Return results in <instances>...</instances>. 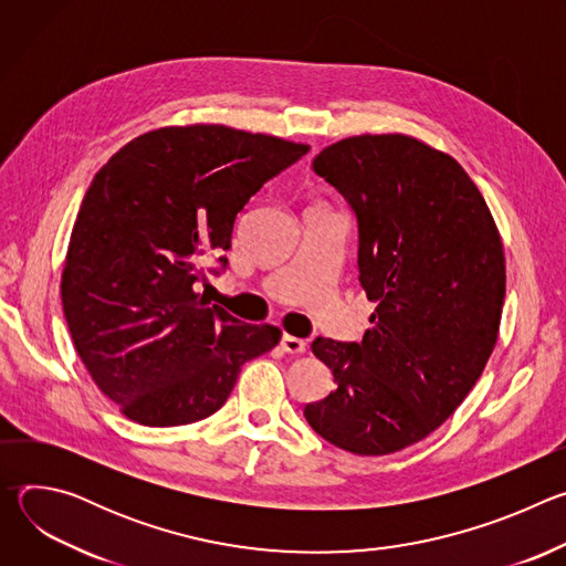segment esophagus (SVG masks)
<instances>
[{
	"instance_id": "esophagus-1",
	"label": "esophagus",
	"mask_w": 566,
	"mask_h": 566,
	"mask_svg": "<svg viewBox=\"0 0 566 566\" xmlns=\"http://www.w3.org/2000/svg\"><path fill=\"white\" fill-rule=\"evenodd\" d=\"M280 347H282L286 354H304V352H306V343H304L302 338H295V336H289V334L282 336Z\"/></svg>"
}]
</instances>
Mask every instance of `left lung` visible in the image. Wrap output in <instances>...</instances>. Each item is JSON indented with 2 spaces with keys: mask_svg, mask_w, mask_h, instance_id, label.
Segmentation results:
<instances>
[{
  "mask_svg": "<svg viewBox=\"0 0 566 566\" xmlns=\"http://www.w3.org/2000/svg\"><path fill=\"white\" fill-rule=\"evenodd\" d=\"M313 170L358 217L360 284L376 311L360 345L313 340L336 389L304 417L347 452L391 454L434 432L486 367L506 293L502 237L468 172L415 136L343 138Z\"/></svg>",
  "mask_w": 566,
  "mask_h": 566,
  "instance_id": "8db88e82",
  "label": "left lung"
}]
</instances>
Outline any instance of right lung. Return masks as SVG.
<instances>
[{
    "label": "right lung",
    "mask_w": 566,
    "mask_h": 566,
    "mask_svg": "<svg viewBox=\"0 0 566 566\" xmlns=\"http://www.w3.org/2000/svg\"><path fill=\"white\" fill-rule=\"evenodd\" d=\"M306 143L219 123L158 127L94 177L62 271L75 352L120 415L149 428L214 415L247 360L282 332L247 325L197 293L230 249L237 212ZM226 264V258H219Z\"/></svg>",
    "instance_id": "1"
}]
</instances>
